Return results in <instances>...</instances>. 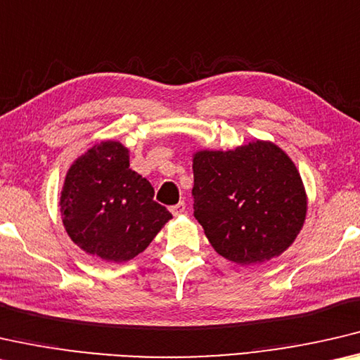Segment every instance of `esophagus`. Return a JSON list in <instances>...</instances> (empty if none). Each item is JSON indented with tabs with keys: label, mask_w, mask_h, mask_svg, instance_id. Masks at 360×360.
Masks as SVG:
<instances>
[{
	"label": "esophagus",
	"mask_w": 360,
	"mask_h": 360,
	"mask_svg": "<svg viewBox=\"0 0 360 360\" xmlns=\"http://www.w3.org/2000/svg\"><path fill=\"white\" fill-rule=\"evenodd\" d=\"M170 212H172L174 217L181 215V214H184V212H185V202H184V201L176 202L175 205H172V207H170Z\"/></svg>",
	"instance_id": "1"
}]
</instances>
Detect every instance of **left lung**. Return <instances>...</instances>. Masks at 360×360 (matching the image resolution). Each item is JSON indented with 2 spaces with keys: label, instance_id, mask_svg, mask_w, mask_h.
Wrapping results in <instances>:
<instances>
[{
  "label": "left lung",
  "instance_id": "8db88e82",
  "mask_svg": "<svg viewBox=\"0 0 360 360\" xmlns=\"http://www.w3.org/2000/svg\"><path fill=\"white\" fill-rule=\"evenodd\" d=\"M194 217L217 253L238 264L279 257L303 228L308 199L295 164L271 141L193 156Z\"/></svg>",
  "mask_w": 360,
  "mask_h": 360
}]
</instances>
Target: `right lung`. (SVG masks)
<instances>
[{"label":"right lung","mask_w":360,"mask_h":360,"mask_svg":"<svg viewBox=\"0 0 360 360\" xmlns=\"http://www.w3.org/2000/svg\"><path fill=\"white\" fill-rule=\"evenodd\" d=\"M153 198L150 181L129 167V150L107 140L72 164L58 205L65 231L79 249L122 263L143 252L172 219Z\"/></svg>","instance_id":"right-lung-1"}]
</instances>
